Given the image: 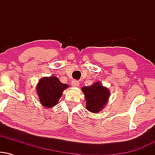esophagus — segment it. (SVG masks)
Masks as SVG:
<instances>
[{
	"label": "esophagus",
	"instance_id": "obj_1",
	"mask_svg": "<svg viewBox=\"0 0 155 155\" xmlns=\"http://www.w3.org/2000/svg\"><path fill=\"white\" fill-rule=\"evenodd\" d=\"M71 85L73 87H79V81H78V80H73L72 82H71Z\"/></svg>",
	"mask_w": 155,
	"mask_h": 155
}]
</instances>
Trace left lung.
<instances>
[{"label":"left lung","mask_w":155,"mask_h":155,"mask_svg":"<svg viewBox=\"0 0 155 155\" xmlns=\"http://www.w3.org/2000/svg\"><path fill=\"white\" fill-rule=\"evenodd\" d=\"M82 91L85 95L87 109L92 113L101 111L107 103L110 95L108 89L98 82L90 87H84Z\"/></svg>","instance_id":"obj_1"}]
</instances>
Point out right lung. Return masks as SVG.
<instances>
[{
  "label": "right lung",
  "mask_w": 155,
  "mask_h": 155,
  "mask_svg": "<svg viewBox=\"0 0 155 155\" xmlns=\"http://www.w3.org/2000/svg\"><path fill=\"white\" fill-rule=\"evenodd\" d=\"M68 87V84L61 83L55 76L44 77L37 85V93L41 104L47 108L58 104L63 91Z\"/></svg>",
  "instance_id": "right-lung-1"
}]
</instances>
